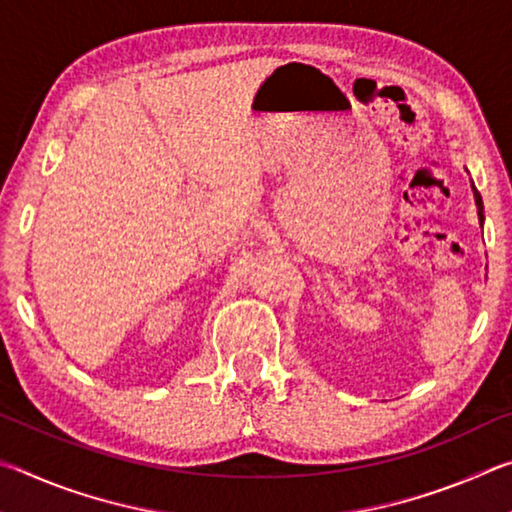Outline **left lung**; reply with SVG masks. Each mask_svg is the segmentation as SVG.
<instances>
[{
	"label": "left lung",
	"mask_w": 512,
	"mask_h": 512,
	"mask_svg": "<svg viewBox=\"0 0 512 512\" xmlns=\"http://www.w3.org/2000/svg\"><path fill=\"white\" fill-rule=\"evenodd\" d=\"M472 192H474L476 210H479V221H481V225H483V201H481V194H479V192H476V187H474V183H472Z\"/></svg>",
	"instance_id": "8db88e82"
}]
</instances>
